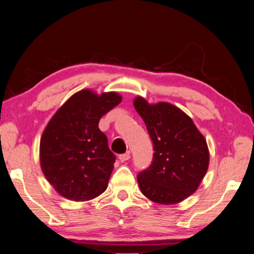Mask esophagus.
I'll list each match as a JSON object with an SVG mask.
<instances>
[{"mask_svg":"<svg viewBox=\"0 0 254 254\" xmlns=\"http://www.w3.org/2000/svg\"><path fill=\"white\" fill-rule=\"evenodd\" d=\"M118 158H119V161H120V162H125V161H127V160H129V158H130V154L128 153V152H127V153H123V154H120Z\"/></svg>","mask_w":254,"mask_h":254,"instance_id":"esophagus-1","label":"esophagus"}]
</instances>
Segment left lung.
<instances>
[{"instance_id": "1", "label": "left lung", "mask_w": 254, "mask_h": 254, "mask_svg": "<svg viewBox=\"0 0 254 254\" xmlns=\"http://www.w3.org/2000/svg\"><path fill=\"white\" fill-rule=\"evenodd\" d=\"M134 107L153 143L150 167L137 175L142 192L155 203L175 204L194 193L208 170L209 151L193 120L173 104H149L136 97Z\"/></svg>"}]
</instances>
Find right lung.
<instances>
[{"instance_id":"obj_1","label":"right lung","mask_w":254,"mask_h":254,"mask_svg":"<svg viewBox=\"0 0 254 254\" xmlns=\"http://www.w3.org/2000/svg\"><path fill=\"white\" fill-rule=\"evenodd\" d=\"M120 102L117 93L99 96L85 89L70 97L50 120L41 138V166L62 196L87 201L107 190L116 155L99 123Z\"/></svg>"}]
</instances>
